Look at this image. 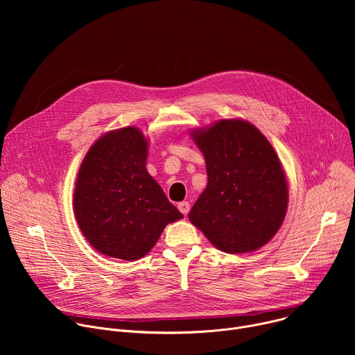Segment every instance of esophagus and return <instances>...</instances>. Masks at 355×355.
I'll return each mask as SVG.
<instances>
[{
    "instance_id": "34e87169",
    "label": "esophagus",
    "mask_w": 355,
    "mask_h": 355,
    "mask_svg": "<svg viewBox=\"0 0 355 355\" xmlns=\"http://www.w3.org/2000/svg\"><path fill=\"white\" fill-rule=\"evenodd\" d=\"M189 209H191L189 202L184 200V202H180V204H178V211H180L182 215H187V214L189 212Z\"/></svg>"
}]
</instances>
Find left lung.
<instances>
[{
	"mask_svg": "<svg viewBox=\"0 0 355 355\" xmlns=\"http://www.w3.org/2000/svg\"><path fill=\"white\" fill-rule=\"evenodd\" d=\"M192 136L205 157L208 185L188 215L191 223L230 254L263 247L288 207L275 150L256 126L240 119H223Z\"/></svg>",
	"mask_w": 355,
	"mask_h": 355,
	"instance_id": "8db88e82",
	"label": "left lung"
}]
</instances>
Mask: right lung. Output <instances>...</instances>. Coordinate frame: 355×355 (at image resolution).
<instances>
[{
	"label": "right lung",
	"instance_id": "1",
	"mask_svg": "<svg viewBox=\"0 0 355 355\" xmlns=\"http://www.w3.org/2000/svg\"><path fill=\"white\" fill-rule=\"evenodd\" d=\"M147 140L128 126L99 137L84 157L74 189L77 223L99 252L126 261L153 248L182 218L146 170Z\"/></svg>",
	"mask_w": 355,
	"mask_h": 355
}]
</instances>
